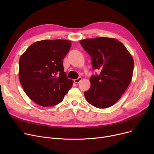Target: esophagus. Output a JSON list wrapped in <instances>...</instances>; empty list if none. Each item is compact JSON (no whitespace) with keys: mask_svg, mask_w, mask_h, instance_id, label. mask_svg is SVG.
Segmentation results:
<instances>
[{"mask_svg":"<svg viewBox=\"0 0 154 154\" xmlns=\"http://www.w3.org/2000/svg\"><path fill=\"white\" fill-rule=\"evenodd\" d=\"M82 80V77H79L78 79H75L74 81V82L75 83H76V84H78V83H79L80 81H81Z\"/></svg>","mask_w":154,"mask_h":154,"instance_id":"34e87169","label":"esophagus"}]
</instances>
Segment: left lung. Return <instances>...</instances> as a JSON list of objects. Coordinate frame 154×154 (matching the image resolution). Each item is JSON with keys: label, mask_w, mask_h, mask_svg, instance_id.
I'll list each match as a JSON object with an SVG mask.
<instances>
[{"label": "left lung", "mask_w": 154, "mask_h": 154, "mask_svg": "<svg viewBox=\"0 0 154 154\" xmlns=\"http://www.w3.org/2000/svg\"><path fill=\"white\" fill-rule=\"evenodd\" d=\"M91 57L94 70L91 87L84 92L87 101L99 109L114 105L125 92L132 78L134 60L124 44L108 37L87 38L80 41Z\"/></svg>", "instance_id": "obj_1"}]
</instances>
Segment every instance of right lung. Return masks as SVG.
<instances>
[{"mask_svg":"<svg viewBox=\"0 0 154 154\" xmlns=\"http://www.w3.org/2000/svg\"><path fill=\"white\" fill-rule=\"evenodd\" d=\"M71 45L66 40H43L32 44L20 56V84L29 97L40 106L60 103L72 87L62 61Z\"/></svg>","mask_w":154,"mask_h":154,"instance_id":"right-lung-1","label":"right lung"}]
</instances>
